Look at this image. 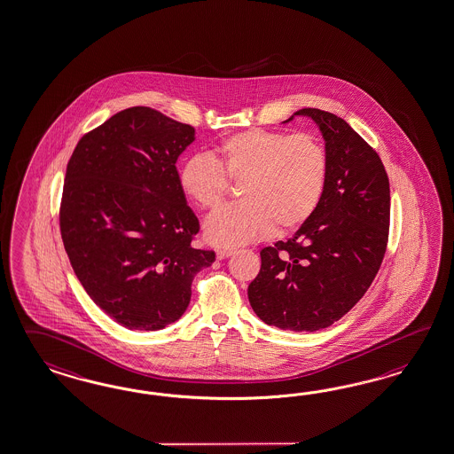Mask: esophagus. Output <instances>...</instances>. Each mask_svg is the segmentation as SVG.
<instances>
[{
  "label": "esophagus",
  "instance_id": "34e87169",
  "mask_svg": "<svg viewBox=\"0 0 454 454\" xmlns=\"http://www.w3.org/2000/svg\"><path fill=\"white\" fill-rule=\"evenodd\" d=\"M233 248H221V250H217V258L219 260H223V258H229V256L232 255Z\"/></svg>",
  "mask_w": 454,
  "mask_h": 454
}]
</instances>
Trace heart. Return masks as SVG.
Here are the masks:
<instances>
[{
	"label": "heart",
	"mask_w": 454,
	"mask_h": 454,
	"mask_svg": "<svg viewBox=\"0 0 454 454\" xmlns=\"http://www.w3.org/2000/svg\"><path fill=\"white\" fill-rule=\"evenodd\" d=\"M329 154L311 133L250 129L192 154L179 169V184L200 209H215L240 183V202L214 212L206 222L210 244L237 247L288 232L309 221L325 196Z\"/></svg>",
	"instance_id": "obj_1"
}]
</instances>
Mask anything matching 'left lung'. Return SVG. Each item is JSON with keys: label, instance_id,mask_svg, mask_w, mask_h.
Instances as JSON below:
<instances>
[{"label": "left lung", "instance_id": "obj_1", "mask_svg": "<svg viewBox=\"0 0 454 454\" xmlns=\"http://www.w3.org/2000/svg\"><path fill=\"white\" fill-rule=\"evenodd\" d=\"M293 117H309L321 129L327 186L298 232L260 252L248 301L267 325L313 333L349 313L382 265L390 186L382 160L348 121L319 108H302Z\"/></svg>", "mask_w": 454, "mask_h": 454}]
</instances>
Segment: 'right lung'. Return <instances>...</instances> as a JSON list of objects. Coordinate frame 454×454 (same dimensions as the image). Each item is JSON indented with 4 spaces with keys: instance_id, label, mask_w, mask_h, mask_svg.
<instances>
[{
    "instance_id": "add662e5",
    "label": "right lung",
    "mask_w": 454,
    "mask_h": 454,
    "mask_svg": "<svg viewBox=\"0 0 454 454\" xmlns=\"http://www.w3.org/2000/svg\"><path fill=\"white\" fill-rule=\"evenodd\" d=\"M192 141L191 125L131 106L83 135L70 156L62 242L87 294L123 327L177 321L196 273L215 260L191 245L199 221L176 169Z\"/></svg>"
}]
</instances>
